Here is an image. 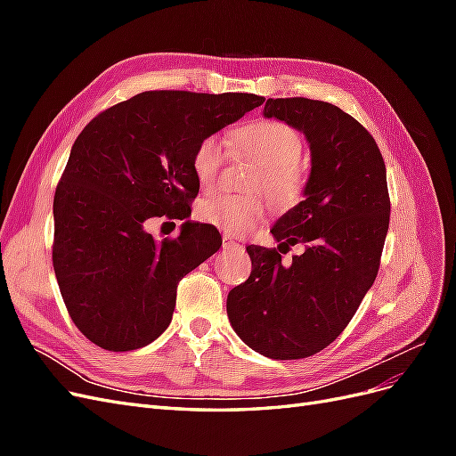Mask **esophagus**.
Here are the masks:
<instances>
[{
	"label": "esophagus",
	"instance_id": "esophagus-1",
	"mask_svg": "<svg viewBox=\"0 0 456 456\" xmlns=\"http://www.w3.org/2000/svg\"><path fill=\"white\" fill-rule=\"evenodd\" d=\"M241 249L243 247L238 241H233L232 238L223 240V251H241Z\"/></svg>",
	"mask_w": 456,
	"mask_h": 456
}]
</instances>
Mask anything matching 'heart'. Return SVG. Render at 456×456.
Listing matches in <instances>:
<instances>
[{"instance_id":"1","label":"heart","mask_w":456,"mask_h":456,"mask_svg":"<svg viewBox=\"0 0 456 456\" xmlns=\"http://www.w3.org/2000/svg\"><path fill=\"white\" fill-rule=\"evenodd\" d=\"M232 148L258 163L249 188L262 190L278 209L293 205L305 188L298 169L302 156L300 134L281 121H255L232 134ZM224 146L218 136H205L191 154V173L201 190H211L224 163ZM265 215V201L258 194H213L198 203L201 223L220 232L240 233L256 226Z\"/></svg>"}]
</instances>
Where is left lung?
I'll return each mask as SVG.
<instances>
[{
  "instance_id": "1",
  "label": "left lung",
  "mask_w": 456,
  "mask_h": 456,
  "mask_svg": "<svg viewBox=\"0 0 456 456\" xmlns=\"http://www.w3.org/2000/svg\"><path fill=\"white\" fill-rule=\"evenodd\" d=\"M265 118L300 131L312 167L302 200L270 230L280 252L307 251L283 267L275 249L249 245V280L228 293L232 329L272 360H300L329 346L375 283L390 224L380 150L369 131L335 104L268 99Z\"/></svg>"
}]
</instances>
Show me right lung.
Returning <instances> with one entry per match:
<instances>
[{"instance_id":"add662e5","label":"right lung","mask_w":456,"mask_h":456,"mask_svg":"<svg viewBox=\"0 0 456 456\" xmlns=\"http://www.w3.org/2000/svg\"><path fill=\"white\" fill-rule=\"evenodd\" d=\"M262 102L251 93L146 91L79 133L54 191L53 266L68 314L96 346L136 350L169 327L178 281L223 240L186 220L178 238L158 241L144 223L191 215L198 142Z\"/></svg>"}]
</instances>
